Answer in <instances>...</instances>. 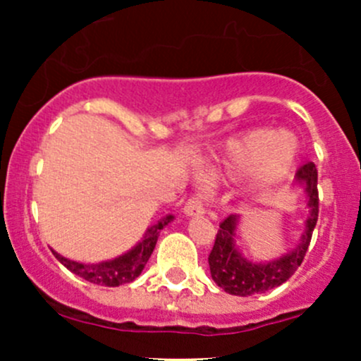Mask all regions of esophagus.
Here are the masks:
<instances>
[{
	"label": "esophagus",
	"mask_w": 361,
	"mask_h": 361,
	"mask_svg": "<svg viewBox=\"0 0 361 361\" xmlns=\"http://www.w3.org/2000/svg\"><path fill=\"white\" fill-rule=\"evenodd\" d=\"M183 213L187 214V216H201L204 214V204L199 197H192L188 199V202L185 204L183 207Z\"/></svg>",
	"instance_id": "esophagus-1"
}]
</instances>
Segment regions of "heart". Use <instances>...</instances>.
<instances>
[{
    "mask_svg": "<svg viewBox=\"0 0 361 361\" xmlns=\"http://www.w3.org/2000/svg\"><path fill=\"white\" fill-rule=\"evenodd\" d=\"M298 152V141L290 130L251 129L228 140L220 162L204 169V176L218 181L248 174L250 194L262 197L292 176Z\"/></svg>",
    "mask_w": 361,
    "mask_h": 361,
    "instance_id": "1",
    "label": "heart"
}]
</instances>
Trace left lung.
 Listing matches in <instances>:
<instances>
[{
	"instance_id": "left-lung-1",
	"label": "left lung",
	"mask_w": 361,
	"mask_h": 361,
	"mask_svg": "<svg viewBox=\"0 0 361 361\" xmlns=\"http://www.w3.org/2000/svg\"><path fill=\"white\" fill-rule=\"evenodd\" d=\"M297 187L305 192L307 199V214H305L304 227L300 238L293 250L286 251L281 257L272 258L269 262H255L243 257L235 245L239 227L238 214H231L220 224L214 246L211 250L209 271L211 278L220 288L231 295L250 297V295L265 293L267 290L278 288L288 281L293 272L300 267L305 257V251L311 243L312 231L318 221V171L312 162L305 164L297 171Z\"/></svg>"
}]
</instances>
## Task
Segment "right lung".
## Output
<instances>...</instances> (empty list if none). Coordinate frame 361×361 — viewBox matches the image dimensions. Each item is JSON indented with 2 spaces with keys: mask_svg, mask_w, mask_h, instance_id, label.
Segmentation results:
<instances>
[{
  "mask_svg": "<svg viewBox=\"0 0 361 361\" xmlns=\"http://www.w3.org/2000/svg\"><path fill=\"white\" fill-rule=\"evenodd\" d=\"M173 220V214H166L162 220H159L157 224L147 228L143 239H141L136 246H133L129 251H126V253L120 255V257L113 258V260L99 262V264H82V262L69 260V258L63 257V255H59L54 250L52 253L68 271L80 276V278H83L85 281L101 286L126 285V283H133L134 279L143 272L148 258L152 257L155 245H157L160 231H162L166 225H169Z\"/></svg>",
  "mask_w": 361,
  "mask_h": 361,
  "instance_id": "right-lung-1",
  "label": "right lung"
}]
</instances>
